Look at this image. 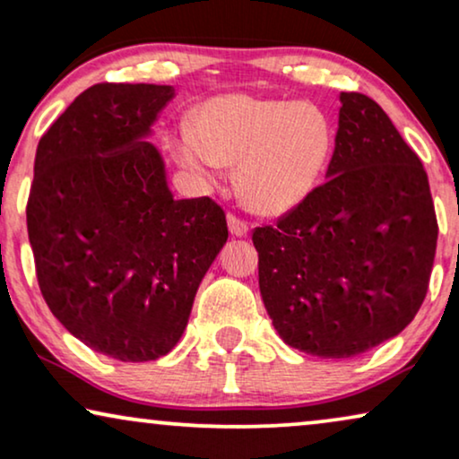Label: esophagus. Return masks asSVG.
Listing matches in <instances>:
<instances>
[{
  "mask_svg": "<svg viewBox=\"0 0 459 459\" xmlns=\"http://www.w3.org/2000/svg\"><path fill=\"white\" fill-rule=\"evenodd\" d=\"M228 225H230V231L234 236L242 238V236L248 234V223L238 215H234V212H230V215H228Z\"/></svg>",
  "mask_w": 459,
  "mask_h": 459,
  "instance_id": "obj_1",
  "label": "esophagus"
}]
</instances>
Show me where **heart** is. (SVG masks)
Segmentation results:
<instances>
[{
	"label": "heart",
	"mask_w": 459,
	"mask_h": 459,
	"mask_svg": "<svg viewBox=\"0 0 459 459\" xmlns=\"http://www.w3.org/2000/svg\"><path fill=\"white\" fill-rule=\"evenodd\" d=\"M335 147L329 113L309 100L223 97L206 103L194 130L177 141L187 170L212 178L238 166L244 198L261 211L295 206L318 186Z\"/></svg>",
	"instance_id": "1"
}]
</instances>
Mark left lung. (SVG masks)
Returning a JSON list of instances; mask_svg holds the SVG:
<instances>
[{
  "mask_svg": "<svg viewBox=\"0 0 459 459\" xmlns=\"http://www.w3.org/2000/svg\"><path fill=\"white\" fill-rule=\"evenodd\" d=\"M339 99L329 178L253 231L273 329L320 359L368 352L411 323L438 238L418 153L367 94Z\"/></svg>",
  "mask_w": 459,
  "mask_h": 459,
  "instance_id": "1",
  "label": "left lung"
}]
</instances>
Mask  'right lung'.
<instances>
[{
	"mask_svg": "<svg viewBox=\"0 0 459 459\" xmlns=\"http://www.w3.org/2000/svg\"><path fill=\"white\" fill-rule=\"evenodd\" d=\"M170 86L94 84L39 139L27 231L41 295L65 329L124 362L169 354L228 240L211 198L175 200L141 141Z\"/></svg>",
	"mask_w": 459,
	"mask_h": 459,
	"instance_id": "add662e5",
	"label": "right lung"
}]
</instances>
